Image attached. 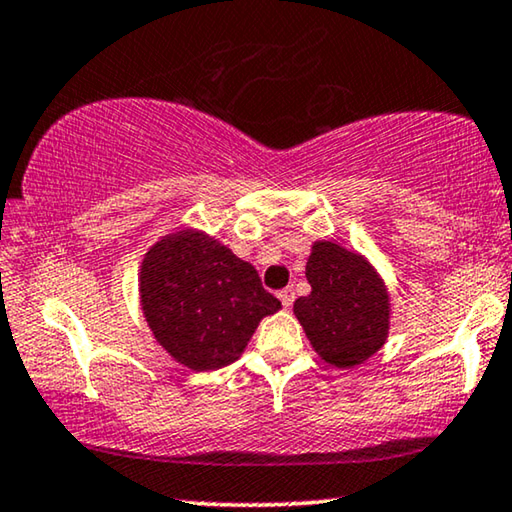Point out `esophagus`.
Wrapping results in <instances>:
<instances>
[{
	"label": "esophagus",
	"instance_id": "esophagus-1",
	"mask_svg": "<svg viewBox=\"0 0 512 512\" xmlns=\"http://www.w3.org/2000/svg\"><path fill=\"white\" fill-rule=\"evenodd\" d=\"M278 299H280L282 305H285V308L289 310V308H292V303H294V289H292V287H285V289H282V292L278 294Z\"/></svg>",
	"mask_w": 512,
	"mask_h": 512
}]
</instances>
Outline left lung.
<instances>
[{
    "label": "left lung",
    "instance_id": "left-lung-1",
    "mask_svg": "<svg viewBox=\"0 0 512 512\" xmlns=\"http://www.w3.org/2000/svg\"><path fill=\"white\" fill-rule=\"evenodd\" d=\"M305 278L310 294L294 301V315L324 363L352 370L386 345L391 294L368 257L315 241Z\"/></svg>",
    "mask_w": 512,
    "mask_h": 512
}]
</instances>
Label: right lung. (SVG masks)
<instances>
[{
    "mask_svg": "<svg viewBox=\"0 0 512 512\" xmlns=\"http://www.w3.org/2000/svg\"><path fill=\"white\" fill-rule=\"evenodd\" d=\"M137 287L156 342L193 372L239 361L259 322L282 308L253 264L195 227L160 236L144 253Z\"/></svg>",
    "mask_w": 512,
    "mask_h": 512,
    "instance_id": "add662e5",
    "label": "right lung"
}]
</instances>
